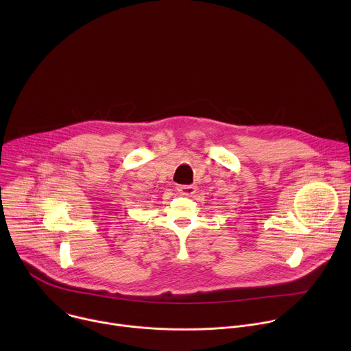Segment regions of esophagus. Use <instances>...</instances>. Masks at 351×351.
Instances as JSON below:
<instances>
[{
  "instance_id": "obj_1",
  "label": "esophagus",
  "mask_w": 351,
  "mask_h": 351,
  "mask_svg": "<svg viewBox=\"0 0 351 351\" xmlns=\"http://www.w3.org/2000/svg\"><path fill=\"white\" fill-rule=\"evenodd\" d=\"M178 191H179V194H182V195H193V194L195 193V187L191 186V184L179 186V187H178Z\"/></svg>"
}]
</instances>
